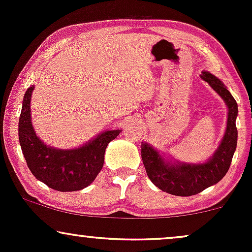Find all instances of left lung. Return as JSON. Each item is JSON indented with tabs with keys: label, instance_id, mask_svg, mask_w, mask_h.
<instances>
[{
	"label": "left lung",
	"instance_id": "1",
	"mask_svg": "<svg viewBox=\"0 0 252 252\" xmlns=\"http://www.w3.org/2000/svg\"><path fill=\"white\" fill-rule=\"evenodd\" d=\"M200 78L209 83L211 88L222 98L228 110L226 130L215 154L201 163L180 162L178 160H167L158 150L154 149L148 143L142 142L141 144V156L147 175L156 187L173 195H194L207 187L216 185L227 173L236 152L238 137L236 128L238 105L235 98L224 83L210 72L204 71Z\"/></svg>",
	"mask_w": 252,
	"mask_h": 252
}]
</instances>
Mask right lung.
Listing matches in <instances>:
<instances>
[{
  "instance_id": "obj_1",
  "label": "right lung",
  "mask_w": 252,
  "mask_h": 252,
  "mask_svg": "<svg viewBox=\"0 0 252 252\" xmlns=\"http://www.w3.org/2000/svg\"><path fill=\"white\" fill-rule=\"evenodd\" d=\"M34 85L26 91L19 120V140L26 162L37 180L59 192H73L88 187L103 168L108 144L121 129H106L84 146L58 149L43 143L32 124L31 98Z\"/></svg>"
}]
</instances>
